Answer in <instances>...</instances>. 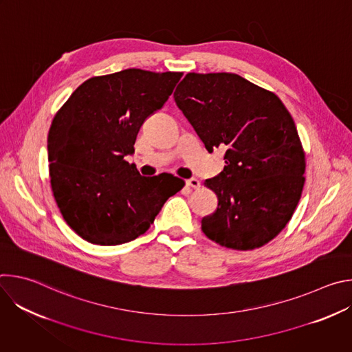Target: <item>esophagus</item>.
<instances>
[{"instance_id":"obj_1","label":"esophagus","mask_w":352,"mask_h":352,"mask_svg":"<svg viewBox=\"0 0 352 352\" xmlns=\"http://www.w3.org/2000/svg\"><path fill=\"white\" fill-rule=\"evenodd\" d=\"M186 185H188V186H192V188H195V189H197V188L200 186V181H199L197 178L192 177V178L186 179Z\"/></svg>"}]
</instances>
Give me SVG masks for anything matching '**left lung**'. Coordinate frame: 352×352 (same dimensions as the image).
I'll return each instance as SVG.
<instances>
[{
    "mask_svg": "<svg viewBox=\"0 0 352 352\" xmlns=\"http://www.w3.org/2000/svg\"><path fill=\"white\" fill-rule=\"evenodd\" d=\"M174 100L224 170L205 181L219 199L202 219L212 241L248 250L272 241L291 220L304 188L305 153L281 100L236 74H188Z\"/></svg>",
    "mask_w": 352,
    "mask_h": 352,
    "instance_id": "1",
    "label": "left lung"
}]
</instances>
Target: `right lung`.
<instances>
[{
	"label": "right lung",
	"instance_id": "obj_1",
	"mask_svg": "<svg viewBox=\"0 0 352 352\" xmlns=\"http://www.w3.org/2000/svg\"><path fill=\"white\" fill-rule=\"evenodd\" d=\"M181 72L124 69L83 82L48 132L50 181L68 226L96 245L133 241L184 186L173 174L142 177L135 153L144 120L160 110Z\"/></svg>",
	"mask_w": 352,
	"mask_h": 352
}]
</instances>
